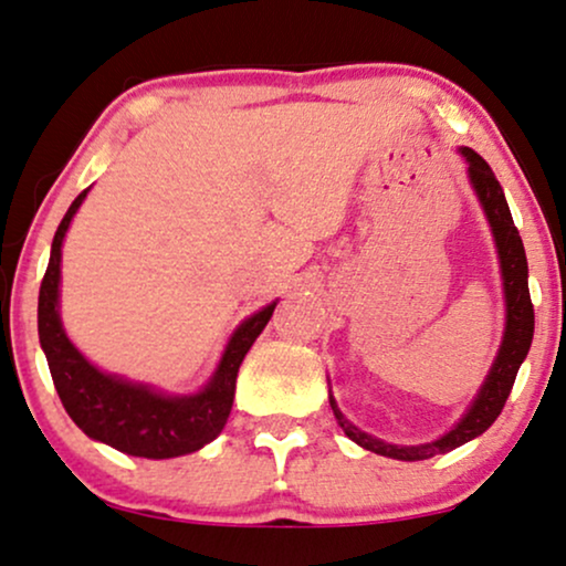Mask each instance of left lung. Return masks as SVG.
I'll return each instance as SVG.
<instances>
[{
	"label": "left lung",
	"mask_w": 566,
	"mask_h": 566,
	"mask_svg": "<svg viewBox=\"0 0 566 566\" xmlns=\"http://www.w3.org/2000/svg\"><path fill=\"white\" fill-rule=\"evenodd\" d=\"M462 156L470 164L468 167L470 182H473L478 198H481L483 203L485 217L491 221L493 238H496V248H499V261H502L504 295H506L504 342L473 407H470L468 415H464L452 431L441 436V439L433 443H420V447H397V443L378 441L374 436L363 433L360 428L347 423L345 415L336 410L334 397H328L336 420H339V426L345 428L349 439L360 443V447L368 449V452L391 457V460L415 462V460H428V457H436V454H447L452 452V449L462 447V443H468L470 439H475V436H481L483 431H489L493 420H496L504 410L506 397H510L514 386V378H517V370L522 366V360H525L527 349H531V342H533L535 313L531 303V290H527V259H525V248H522L517 227H514L512 221L510 206H506L504 190L481 154H475L473 148H462Z\"/></svg>",
	"instance_id": "obj_1"
}]
</instances>
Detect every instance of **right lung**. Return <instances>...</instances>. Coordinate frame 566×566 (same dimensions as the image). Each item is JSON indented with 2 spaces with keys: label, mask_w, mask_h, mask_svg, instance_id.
Masks as SVG:
<instances>
[{
  "label": "right lung",
  "mask_w": 566,
  "mask_h": 566,
  "mask_svg": "<svg viewBox=\"0 0 566 566\" xmlns=\"http://www.w3.org/2000/svg\"><path fill=\"white\" fill-rule=\"evenodd\" d=\"M73 200L64 219L56 227L44 282L39 290V339L44 347L54 389L73 423L91 439L109 443L119 452L146 460H167V457L190 454L217 439L232 412L234 381L242 357L253 347L255 336L269 324L276 303L250 316L232 334L227 353L211 384L196 397H164L143 384L123 381L93 368L73 347L60 324L56 297H60V259L62 240L70 219L85 198Z\"/></svg>",
  "instance_id": "obj_1"
}]
</instances>
